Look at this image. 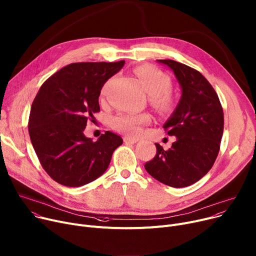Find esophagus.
Wrapping results in <instances>:
<instances>
[{"label": "esophagus", "instance_id": "obj_1", "mask_svg": "<svg viewBox=\"0 0 256 256\" xmlns=\"http://www.w3.org/2000/svg\"><path fill=\"white\" fill-rule=\"evenodd\" d=\"M137 142H138V140H136V138H132V137H124V142L126 144H136Z\"/></svg>", "mask_w": 256, "mask_h": 256}]
</instances>
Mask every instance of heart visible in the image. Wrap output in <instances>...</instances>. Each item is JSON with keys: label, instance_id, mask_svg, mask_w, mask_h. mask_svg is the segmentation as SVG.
Segmentation results:
<instances>
[{"label": "heart", "instance_id": "b5f03b06", "mask_svg": "<svg viewBox=\"0 0 256 256\" xmlns=\"http://www.w3.org/2000/svg\"><path fill=\"white\" fill-rule=\"evenodd\" d=\"M136 74L140 78L144 90L150 95L152 102L160 108H166L170 104V98L167 91L171 87L169 76L150 66H144L136 70ZM150 121L148 114H124L112 118V124L114 129L130 136H138L142 133V127Z\"/></svg>", "mask_w": 256, "mask_h": 256}]
</instances>
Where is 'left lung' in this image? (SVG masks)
I'll return each mask as SVG.
<instances>
[{"mask_svg": "<svg viewBox=\"0 0 256 256\" xmlns=\"http://www.w3.org/2000/svg\"><path fill=\"white\" fill-rule=\"evenodd\" d=\"M158 62L173 70L182 88L180 100L163 125L176 140L167 150L154 144L156 154L144 168L166 186L184 188L200 180L218 158L224 110L218 95L200 72L171 60Z\"/></svg>", "mask_w": 256, "mask_h": 256, "instance_id": "left-lung-1", "label": "left lung"}]
</instances>
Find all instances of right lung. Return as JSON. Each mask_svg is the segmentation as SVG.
<instances>
[{"label":"right lung","instance_id":"1","mask_svg":"<svg viewBox=\"0 0 256 256\" xmlns=\"http://www.w3.org/2000/svg\"><path fill=\"white\" fill-rule=\"evenodd\" d=\"M125 60L76 62L44 82L32 104L28 132L44 170L56 182L76 188L87 184L108 169L121 136L106 131L96 142L84 135L87 122L100 110L98 98Z\"/></svg>","mask_w":256,"mask_h":256}]
</instances>
